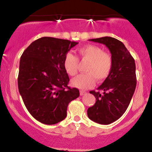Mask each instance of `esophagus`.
I'll use <instances>...</instances> for the list:
<instances>
[{
  "instance_id": "obj_1",
  "label": "esophagus",
  "mask_w": 152,
  "mask_h": 152,
  "mask_svg": "<svg viewBox=\"0 0 152 152\" xmlns=\"http://www.w3.org/2000/svg\"><path fill=\"white\" fill-rule=\"evenodd\" d=\"M86 94V92L83 91H80V95L81 96L84 95V94Z\"/></svg>"
}]
</instances>
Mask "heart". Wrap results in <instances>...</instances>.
Returning <instances> with one entry per match:
<instances>
[{"instance_id":"heart-1","label":"heart","mask_w":152,"mask_h":152,"mask_svg":"<svg viewBox=\"0 0 152 152\" xmlns=\"http://www.w3.org/2000/svg\"><path fill=\"white\" fill-rule=\"evenodd\" d=\"M78 59L88 61L84 68L86 74H80L71 81L74 87L86 90L95 85V79L102 82L109 76L113 69L111 54L96 45L88 44L77 49V57L72 53L66 54L64 68L69 76H74L78 73Z\"/></svg>"}]
</instances>
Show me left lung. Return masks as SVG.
<instances>
[{
    "label": "left lung",
    "instance_id": "8db88e82",
    "mask_svg": "<svg viewBox=\"0 0 152 152\" xmlns=\"http://www.w3.org/2000/svg\"><path fill=\"white\" fill-rule=\"evenodd\" d=\"M90 41L106 45L113 58L111 74L99 87L91 91L96 103L87 110L88 118L101 124H109L124 114L137 86L134 59L121 41L112 37H102ZM102 90V93H100Z\"/></svg>",
    "mask_w": 152,
    "mask_h": 152
}]
</instances>
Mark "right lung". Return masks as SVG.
<instances>
[{
    "label": "right lung",
    "instance_id": "right-lung-1",
    "mask_svg": "<svg viewBox=\"0 0 152 152\" xmlns=\"http://www.w3.org/2000/svg\"><path fill=\"white\" fill-rule=\"evenodd\" d=\"M78 44L69 40L42 37L36 40L20 56L18 76L19 93L33 117L45 124H55L67 115L71 101L79 91L69 86L64 68L66 54Z\"/></svg>",
    "mask_w": 152,
    "mask_h": 152
}]
</instances>
